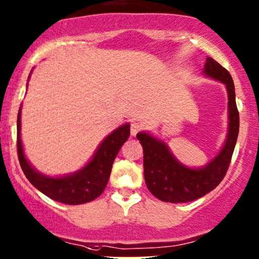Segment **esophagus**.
Segmentation results:
<instances>
[{"label":"esophagus","mask_w":259,"mask_h":259,"mask_svg":"<svg viewBox=\"0 0 259 259\" xmlns=\"http://www.w3.org/2000/svg\"><path fill=\"white\" fill-rule=\"evenodd\" d=\"M144 129V125L140 123V121L138 120H134L132 121V124H130V133H132V135H136L138 133H140L141 130Z\"/></svg>","instance_id":"34e87169"}]
</instances>
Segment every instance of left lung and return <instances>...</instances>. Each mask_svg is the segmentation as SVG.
I'll return each mask as SVG.
<instances>
[{
	"mask_svg": "<svg viewBox=\"0 0 259 259\" xmlns=\"http://www.w3.org/2000/svg\"><path fill=\"white\" fill-rule=\"evenodd\" d=\"M204 72L226 84L229 93V134L221 152L204 168L192 169L176 160L166 144L149 134H138L144 149V176L147 189L166 203H187L201 198L219 186L229 169L240 127L235 84L225 67L208 58Z\"/></svg>",
	"mask_w": 259,
	"mask_h": 259,
	"instance_id": "8db88e82",
	"label": "left lung"
}]
</instances>
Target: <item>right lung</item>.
I'll use <instances>...</instances> for the list:
<instances>
[{
  "instance_id": "obj_1",
  "label": "right lung",
  "mask_w": 259,
  "mask_h": 259,
  "mask_svg": "<svg viewBox=\"0 0 259 259\" xmlns=\"http://www.w3.org/2000/svg\"><path fill=\"white\" fill-rule=\"evenodd\" d=\"M130 135V125L118 127L98 147L97 152L88 164L75 175L61 178H51L34 171L24 157L21 143V109L17 118V153L25 177L35 187L53 200L69 205H78L95 200L103 193L109 180L114 162L121 145Z\"/></svg>"
}]
</instances>
